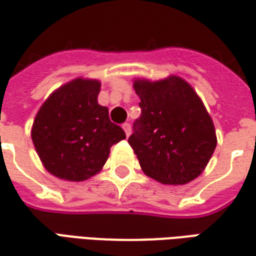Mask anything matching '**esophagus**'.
I'll use <instances>...</instances> for the list:
<instances>
[{
	"mask_svg": "<svg viewBox=\"0 0 256 256\" xmlns=\"http://www.w3.org/2000/svg\"><path fill=\"white\" fill-rule=\"evenodd\" d=\"M122 128L124 130V132H126V136H130L132 134V126H130V124H122Z\"/></svg>",
	"mask_w": 256,
	"mask_h": 256,
	"instance_id": "34e87169",
	"label": "esophagus"
}]
</instances>
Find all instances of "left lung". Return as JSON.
Masks as SVG:
<instances>
[{
	"label": "left lung",
	"instance_id": "left-lung-1",
	"mask_svg": "<svg viewBox=\"0 0 256 256\" xmlns=\"http://www.w3.org/2000/svg\"><path fill=\"white\" fill-rule=\"evenodd\" d=\"M140 116L128 144L150 178L184 184L202 174L216 148V134L202 100L178 76L134 80Z\"/></svg>",
	"mask_w": 256,
	"mask_h": 256
}]
</instances>
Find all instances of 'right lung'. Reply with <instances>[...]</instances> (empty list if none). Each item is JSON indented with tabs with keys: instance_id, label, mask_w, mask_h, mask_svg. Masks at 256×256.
<instances>
[{
	"instance_id": "1",
	"label": "right lung",
	"mask_w": 256,
	"mask_h": 256,
	"mask_svg": "<svg viewBox=\"0 0 256 256\" xmlns=\"http://www.w3.org/2000/svg\"><path fill=\"white\" fill-rule=\"evenodd\" d=\"M100 82L78 77L56 88L34 118L32 140L50 174L82 182L98 174L126 134L98 104Z\"/></svg>"
}]
</instances>
